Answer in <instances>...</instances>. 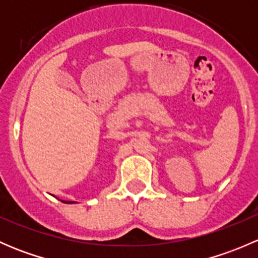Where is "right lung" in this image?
<instances>
[{"mask_svg":"<svg viewBox=\"0 0 258 258\" xmlns=\"http://www.w3.org/2000/svg\"><path fill=\"white\" fill-rule=\"evenodd\" d=\"M63 202H64V201H63ZM70 204H71V202H70Z\"/></svg>","mask_w":258,"mask_h":258,"instance_id":"right-lung-1","label":"right lung"}]
</instances>
